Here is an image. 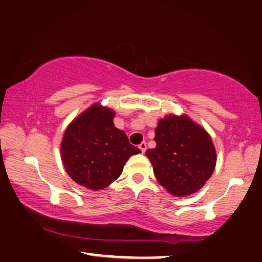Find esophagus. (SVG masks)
Instances as JSON below:
<instances>
[{
	"label": "esophagus",
	"instance_id": "esophagus-1",
	"mask_svg": "<svg viewBox=\"0 0 262 262\" xmlns=\"http://www.w3.org/2000/svg\"><path fill=\"white\" fill-rule=\"evenodd\" d=\"M139 148H140V150H141V152H143V153L146 152V149H147V145H146L145 141H143V143H141V144L139 145Z\"/></svg>",
	"mask_w": 262,
	"mask_h": 262
}]
</instances>
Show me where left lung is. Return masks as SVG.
I'll list each match as a JSON object with an SVG mask.
<instances>
[{
    "mask_svg": "<svg viewBox=\"0 0 262 262\" xmlns=\"http://www.w3.org/2000/svg\"><path fill=\"white\" fill-rule=\"evenodd\" d=\"M157 147L146 150L158 182L171 194L194 193L209 180L216 152L205 128L185 115H169L155 128Z\"/></svg>",
    "mask_w": 262,
    "mask_h": 262,
    "instance_id": "left-lung-1",
    "label": "left lung"
}]
</instances>
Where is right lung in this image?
<instances>
[{
	"label": "right lung",
	"instance_id": "1",
	"mask_svg": "<svg viewBox=\"0 0 262 262\" xmlns=\"http://www.w3.org/2000/svg\"><path fill=\"white\" fill-rule=\"evenodd\" d=\"M112 109L94 103L73 119L64 132L61 157L68 175L87 189L98 191L121 176L131 155L141 153L125 132L114 125Z\"/></svg>",
	"mask_w": 262,
	"mask_h": 262
}]
</instances>
